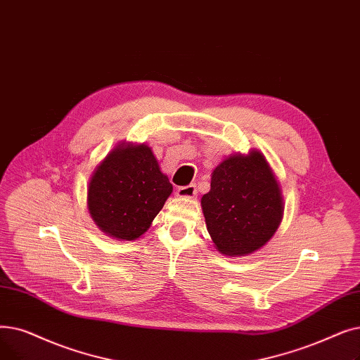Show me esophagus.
Here are the masks:
<instances>
[{
	"instance_id": "1",
	"label": "esophagus",
	"mask_w": 360,
	"mask_h": 360,
	"mask_svg": "<svg viewBox=\"0 0 360 360\" xmlns=\"http://www.w3.org/2000/svg\"><path fill=\"white\" fill-rule=\"evenodd\" d=\"M196 193H198V191H196L195 184L181 186V187H179V191H177V196H180V198H195Z\"/></svg>"
}]
</instances>
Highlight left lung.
<instances>
[{"label": "left lung", "instance_id": "obj_1", "mask_svg": "<svg viewBox=\"0 0 360 360\" xmlns=\"http://www.w3.org/2000/svg\"><path fill=\"white\" fill-rule=\"evenodd\" d=\"M200 205L215 249L227 256H245L266 245L284 211L280 184L258 149L218 164Z\"/></svg>", "mask_w": 360, "mask_h": 360}]
</instances>
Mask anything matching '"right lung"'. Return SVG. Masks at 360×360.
<instances>
[{
  "label": "right lung",
  "instance_id": "1",
  "mask_svg": "<svg viewBox=\"0 0 360 360\" xmlns=\"http://www.w3.org/2000/svg\"><path fill=\"white\" fill-rule=\"evenodd\" d=\"M173 192L145 143L117 145L95 168L88 208L95 224L117 240H134L148 231Z\"/></svg>",
  "mask_w": 360,
  "mask_h": 360
}]
</instances>
